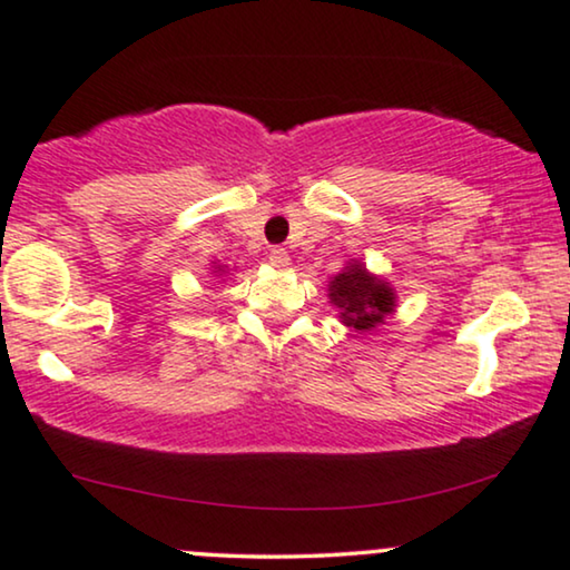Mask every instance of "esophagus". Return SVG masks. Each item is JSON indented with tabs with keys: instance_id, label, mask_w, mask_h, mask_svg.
<instances>
[{
	"instance_id": "esophagus-1",
	"label": "esophagus",
	"mask_w": 570,
	"mask_h": 570,
	"mask_svg": "<svg viewBox=\"0 0 570 570\" xmlns=\"http://www.w3.org/2000/svg\"><path fill=\"white\" fill-rule=\"evenodd\" d=\"M269 264L277 269H285L287 264H291V256H287V250L283 246H272L269 248Z\"/></svg>"
}]
</instances>
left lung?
Here are the masks:
<instances>
[{
    "label": "left lung",
    "instance_id": "8db88e82",
    "mask_svg": "<svg viewBox=\"0 0 570 570\" xmlns=\"http://www.w3.org/2000/svg\"><path fill=\"white\" fill-rule=\"evenodd\" d=\"M330 301L340 308L343 322L361 332L376 327L395 306L393 291L361 264H351L343 275L332 279Z\"/></svg>",
    "mask_w": 570,
    "mask_h": 570
}]
</instances>
